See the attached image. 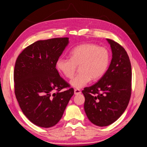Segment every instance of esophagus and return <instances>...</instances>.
<instances>
[{
    "mask_svg": "<svg viewBox=\"0 0 147 147\" xmlns=\"http://www.w3.org/2000/svg\"><path fill=\"white\" fill-rule=\"evenodd\" d=\"M74 94H75V95H78V94H81V91L80 90H78V89L74 90Z\"/></svg>",
    "mask_w": 147,
    "mask_h": 147,
    "instance_id": "esophagus-1",
    "label": "esophagus"
}]
</instances>
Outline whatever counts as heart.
Returning <instances> with one entry per match:
<instances>
[{"label": "heart", "mask_w": 147, "mask_h": 147, "mask_svg": "<svg viewBox=\"0 0 147 147\" xmlns=\"http://www.w3.org/2000/svg\"><path fill=\"white\" fill-rule=\"evenodd\" d=\"M71 58L59 57L56 68L67 78L73 77L76 66L81 71L72 79L70 84L80 89L90 82L97 80L105 73L110 63V53L107 48L97 44L86 43L74 48L70 52Z\"/></svg>", "instance_id": "1"}]
</instances>
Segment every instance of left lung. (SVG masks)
I'll list each match as a JSON object with an SVG mask.
<instances>
[{"label":"left lung","mask_w":147,"mask_h":147,"mask_svg":"<svg viewBox=\"0 0 147 147\" xmlns=\"http://www.w3.org/2000/svg\"><path fill=\"white\" fill-rule=\"evenodd\" d=\"M112 51L111 64L101 79L82 90L87 117L97 126L113 124L124 113L131 92V66L119 44L107 38Z\"/></svg>","instance_id":"8db88e82"}]
</instances>
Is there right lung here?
Instances as JSON below:
<instances>
[{
    "label": "right lung",
    "instance_id": "1",
    "mask_svg": "<svg viewBox=\"0 0 147 147\" xmlns=\"http://www.w3.org/2000/svg\"><path fill=\"white\" fill-rule=\"evenodd\" d=\"M69 43L67 37L36 41L25 48L16 61V99L25 116L39 127L57 124L74 95L73 88L61 91L69 84L55 68Z\"/></svg>",
    "mask_w": 147,
    "mask_h": 147
}]
</instances>
